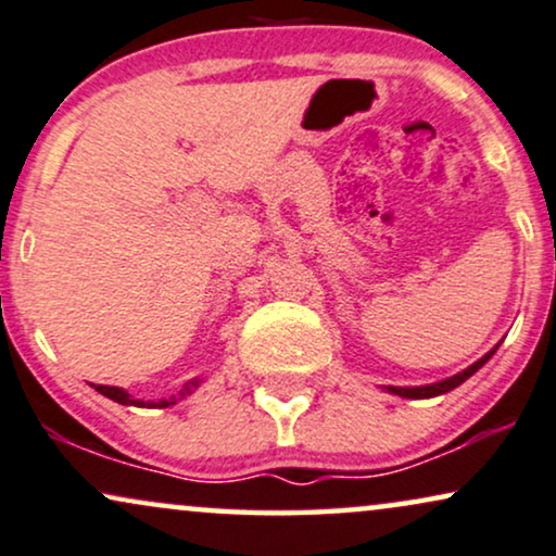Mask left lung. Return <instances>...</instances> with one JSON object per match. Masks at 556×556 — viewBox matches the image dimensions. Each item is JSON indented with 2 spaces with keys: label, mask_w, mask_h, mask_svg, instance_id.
I'll return each mask as SVG.
<instances>
[{
  "label": "left lung",
  "mask_w": 556,
  "mask_h": 556,
  "mask_svg": "<svg viewBox=\"0 0 556 556\" xmlns=\"http://www.w3.org/2000/svg\"><path fill=\"white\" fill-rule=\"evenodd\" d=\"M497 346H501V343H495V346L490 349L488 354L482 356V359H477L475 364H469L467 369L456 371L454 377L441 379V382H433V384H420V388H395V384H388V388H382V390H384V392H390V395L407 397V400H426V397H439V395H446L448 390L459 388V384H462V382H467V379L472 377L477 369L484 367V364H488L490 359H493V354L497 351Z\"/></svg>",
  "instance_id": "1"
}]
</instances>
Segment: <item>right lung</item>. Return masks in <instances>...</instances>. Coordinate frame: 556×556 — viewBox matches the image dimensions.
Masks as SVG:
<instances>
[{
	"instance_id": "add662e5",
	"label": "right lung",
	"mask_w": 556,
	"mask_h": 556,
	"mask_svg": "<svg viewBox=\"0 0 556 556\" xmlns=\"http://www.w3.org/2000/svg\"><path fill=\"white\" fill-rule=\"evenodd\" d=\"M200 382L202 379H189V382L185 384V388L179 390V395H172L168 400H159V403H143V400H136L130 395L128 390H123V388H110V384H94V390L100 392V395H104V397H110V400H115V403H121V405H136V407H168V405H177L179 400H185L187 395H192V392L200 388Z\"/></svg>"
}]
</instances>
